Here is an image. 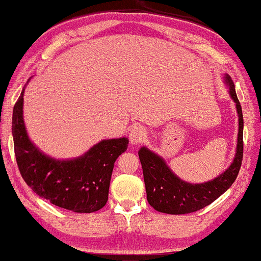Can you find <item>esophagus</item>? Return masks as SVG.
Returning <instances> with one entry per match:
<instances>
[{"label": "esophagus", "instance_id": "esophagus-1", "mask_svg": "<svg viewBox=\"0 0 261 261\" xmlns=\"http://www.w3.org/2000/svg\"><path fill=\"white\" fill-rule=\"evenodd\" d=\"M130 142L131 144H141L146 137V132L142 126H135L130 132Z\"/></svg>", "mask_w": 261, "mask_h": 261}]
</instances>
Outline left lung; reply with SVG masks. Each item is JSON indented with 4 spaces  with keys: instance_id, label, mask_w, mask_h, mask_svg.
<instances>
[{
    "instance_id": "1",
    "label": "left lung",
    "mask_w": 261,
    "mask_h": 261,
    "mask_svg": "<svg viewBox=\"0 0 261 261\" xmlns=\"http://www.w3.org/2000/svg\"><path fill=\"white\" fill-rule=\"evenodd\" d=\"M226 80L229 85V94L236 101L237 111L239 115V134L236 159L225 172L213 181L190 185L179 179L160 156L143 146L139 150L138 156L143 168L146 199L149 204L157 212L179 215L200 211L221 196L238 177L244 155V118L232 79L227 75Z\"/></svg>"
}]
</instances>
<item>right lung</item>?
<instances>
[{"label":"right lung","mask_w":261,"mask_h":261,"mask_svg":"<svg viewBox=\"0 0 261 261\" xmlns=\"http://www.w3.org/2000/svg\"><path fill=\"white\" fill-rule=\"evenodd\" d=\"M23 91L14 105L12 131L20 174L33 192L58 207L93 213L108 202L116 160L127 149L126 138L105 139L85 155L57 161L43 155L29 141L22 115Z\"/></svg>","instance_id":"add662e5"}]
</instances>
